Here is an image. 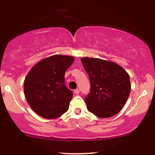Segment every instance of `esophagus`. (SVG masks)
Wrapping results in <instances>:
<instances>
[{
  "label": "esophagus",
  "instance_id": "1",
  "mask_svg": "<svg viewBox=\"0 0 155 155\" xmlns=\"http://www.w3.org/2000/svg\"><path fill=\"white\" fill-rule=\"evenodd\" d=\"M79 89H76V90H74V94H76V95H78V94L79 93Z\"/></svg>",
  "mask_w": 155,
  "mask_h": 155
}]
</instances>
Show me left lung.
Instances as JSON below:
<instances>
[{
    "mask_svg": "<svg viewBox=\"0 0 155 155\" xmlns=\"http://www.w3.org/2000/svg\"><path fill=\"white\" fill-rule=\"evenodd\" d=\"M81 60L90 81V93L84 99L88 111L100 118L116 115L130 92L129 74L114 62L87 57Z\"/></svg>",
    "mask_w": 155,
    "mask_h": 155,
    "instance_id": "left-lung-1",
    "label": "left lung"
}]
</instances>
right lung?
Instances as JSON below:
<instances>
[{
  "instance_id": "obj_1",
  "label": "right lung",
  "mask_w": 155,
  "mask_h": 155,
  "mask_svg": "<svg viewBox=\"0 0 155 155\" xmlns=\"http://www.w3.org/2000/svg\"><path fill=\"white\" fill-rule=\"evenodd\" d=\"M74 61L72 56L55 54L39 61L28 74L25 96L40 117L56 119L68 111L73 92L65 85L64 76Z\"/></svg>"
}]
</instances>
